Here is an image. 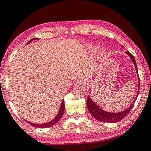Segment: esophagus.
Listing matches in <instances>:
<instances>
[{
    "instance_id": "obj_1",
    "label": "esophagus",
    "mask_w": 151,
    "mask_h": 151,
    "mask_svg": "<svg viewBox=\"0 0 151 151\" xmlns=\"http://www.w3.org/2000/svg\"><path fill=\"white\" fill-rule=\"evenodd\" d=\"M86 83L87 80L86 79H83V78H79V79H77L75 81L76 84H85Z\"/></svg>"
}]
</instances>
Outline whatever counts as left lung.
Listing matches in <instances>:
<instances>
[{"label":"left lung","instance_id":"8db88e82","mask_svg":"<svg viewBox=\"0 0 151 151\" xmlns=\"http://www.w3.org/2000/svg\"><path fill=\"white\" fill-rule=\"evenodd\" d=\"M123 48H124L123 46H122ZM126 54L128 55L129 56V58H131V60H132L133 63H134L135 70H136L137 74L138 75V79H139V88L138 91H137V97L135 98V99L133 101V102L132 103V104L129 106L128 108L125 109L124 111H122L120 112H116V113H112V112H109V111H106L103 110L102 109H101L100 107H99V106H98V104H96L95 103L93 102V101L91 100V98L89 97V95H88V100H87V106L88 109V111L90 112V114L92 115L93 117H94L95 119L98 120L99 121H102V122H104V123H117V122L121 121L123 118H124L127 115V114L130 111V110L132 109V108L133 107L134 105L135 101H136L137 96L139 95V74H138V70H137V63L136 61H135L134 57L132 56L131 53H129V51H126L125 52Z\"/></svg>","mask_w":151,"mask_h":151}]
</instances>
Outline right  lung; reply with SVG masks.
<instances>
[{"label":"right lung","mask_w":151,"mask_h":151,"mask_svg":"<svg viewBox=\"0 0 151 151\" xmlns=\"http://www.w3.org/2000/svg\"><path fill=\"white\" fill-rule=\"evenodd\" d=\"M39 40V39H38V38H33V39L30 40L27 43V45L28 44H29L30 42H32L33 40ZM64 110H65V102H64V100H63L61 102V104H60V109H59L58 113L57 114L56 117L53 118V120H51V121L47 122V123H41V124H38V123L36 124V123H31V122H29L27 121H26L27 122L28 124H30V125H32V126H33L35 127H37V128H45V127H51V126H53V125H54L55 124H56L59 121H60V119H61L62 116H63V115Z\"/></svg>","instance_id":"right-lung-1"}]
</instances>
